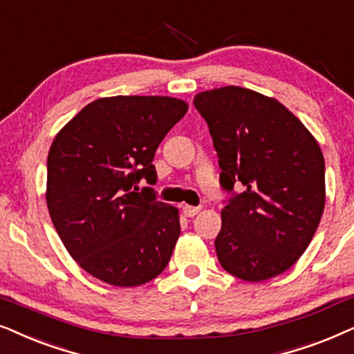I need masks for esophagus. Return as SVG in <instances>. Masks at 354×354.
<instances>
[{"label":"esophagus","mask_w":354,"mask_h":354,"mask_svg":"<svg viewBox=\"0 0 354 354\" xmlns=\"http://www.w3.org/2000/svg\"><path fill=\"white\" fill-rule=\"evenodd\" d=\"M201 212V207H192V205H183V214H185L186 216H194Z\"/></svg>","instance_id":"34e87169"}]
</instances>
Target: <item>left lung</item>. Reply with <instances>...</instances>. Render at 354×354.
<instances>
[{
    "label": "left lung",
    "mask_w": 354,
    "mask_h": 354,
    "mask_svg": "<svg viewBox=\"0 0 354 354\" xmlns=\"http://www.w3.org/2000/svg\"><path fill=\"white\" fill-rule=\"evenodd\" d=\"M194 106L209 124L221 187L244 186L221 210V267L244 281L280 275L303 256L324 214L317 140L279 100L249 88L201 92Z\"/></svg>",
    "instance_id": "8db88e82"
}]
</instances>
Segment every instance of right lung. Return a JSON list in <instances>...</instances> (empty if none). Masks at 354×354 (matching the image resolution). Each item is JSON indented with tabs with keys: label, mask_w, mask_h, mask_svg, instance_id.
<instances>
[{
	"label": "right lung",
	"mask_w": 354,
	"mask_h": 354,
	"mask_svg": "<svg viewBox=\"0 0 354 354\" xmlns=\"http://www.w3.org/2000/svg\"><path fill=\"white\" fill-rule=\"evenodd\" d=\"M173 97L118 95L88 103L56 134L46 162V205L64 248L87 273L139 286L168 266L180 215L155 199V150L186 115Z\"/></svg>",
	"instance_id": "right-lung-1"
}]
</instances>
